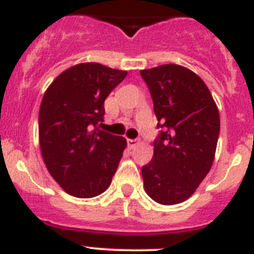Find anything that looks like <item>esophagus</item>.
Returning <instances> with one entry per match:
<instances>
[{"instance_id": "34e87169", "label": "esophagus", "mask_w": 254, "mask_h": 254, "mask_svg": "<svg viewBox=\"0 0 254 254\" xmlns=\"http://www.w3.org/2000/svg\"><path fill=\"white\" fill-rule=\"evenodd\" d=\"M127 143H128L129 148H134L138 145V139H127Z\"/></svg>"}]
</instances>
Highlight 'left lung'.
I'll use <instances>...</instances> for the list:
<instances>
[{"label": "left lung", "instance_id": "1", "mask_svg": "<svg viewBox=\"0 0 254 254\" xmlns=\"http://www.w3.org/2000/svg\"><path fill=\"white\" fill-rule=\"evenodd\" d=\"M164 128L142 167L148 196L162 205L185 201L208 175L220 131L218 107L203 79L176 64L141 70Z\"/></svg>", "mask_w": 254, "mask_h": 254}]
</instances>
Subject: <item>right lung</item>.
Here are the masks:
<instances>
[{"mask_svg": "<svg viewBox=\"0 0 254 254\" xmlns=\"http://www.w3.org/2000/svg\"><path fill=\"white\" fill-rule=\"evenodd\" d=\"M127 71L81 63L63 71L49 85L39 112V141L48 171L65 192L94 197L106 191L126 138L101 131L104 101Z\"/></svg>", "mask_w": 254, "mask_h": 254, "instance_id": "1", "label": "right lung"}]
</instances>
